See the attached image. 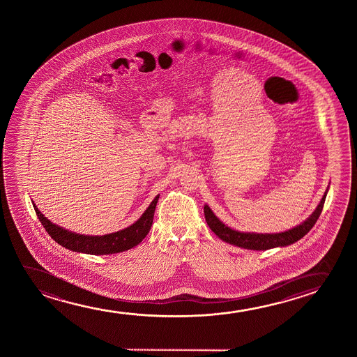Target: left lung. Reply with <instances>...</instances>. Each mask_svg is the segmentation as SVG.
<instances>
[{
	"label": "left lung",
	"mask_w": 357,
	"mask_h": 357,
	"mask_svg": "<svg viewBox=\"0 0 357 357\" xmlns=\"http://www.w3.org/2000/svg\"><path fill=\"white\" fill-rule=\"evenodd\" d=\"M328 189L323 195L322 200L314 210L312 215L308 217L307 220L303 223L295 227L293 229L287 230L283 233H277V234H256V233H241L238 230L231 229L227 227L225 223H222L211 211L208 206L205 205L204 212H205V218L210 229L215 233L218 238L229 243V244L239 246L243 249L249 250H268L278 246H287V245L294 244L295 241L301 239L303 236L307 234L310 230L312 229L313 225L317 222L321 212L324 206L326 196H327Z\"/></svg>",
	"instance_id": "1"
}]
</instances>
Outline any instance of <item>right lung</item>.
<instances>
[{"label": "right lung", "mask_w": 357, "mask_h": 357, "mask_svg": "<svg viewBox=\"0 0 357 357\" xmlns=\"http://www.w3.org/2000/svg\"><path fill=\"white\" fill-rule=\"evenodd\" d=\"M158 196L160 195H157L153 199L150 206L147 207V210L142 213V217L134 225H129L126 229L119 230L112 234L102 235V236L75 234V233L63 229L59 225L51 223L38 210V207L34 204L33 206H34L38 218L41 222V225H44V228L49 233L50 236L66 249L77 251V252H84V254L111 255L132 249L137 244H140L142 239L149 234V231L151 229L153 213L156 210Z\"/></svg>", "instance_id": "right-lung-1"}]
</instances>
